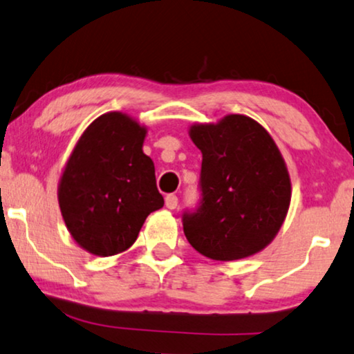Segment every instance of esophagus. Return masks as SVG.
<instances>
[{"mask_svg": "<svg viewBox=\"0 0 354 354\" xmlns=\"http://www.w3.org/2000/svg\"><path fill=\"white\" fill-rule=\"evenodd\" d=\"M165 205H167V208H170V210H175V208L178 207V197L175 196V194H168V196L165 197Z\"/></svg>", "mask_w": 354, "mask_h": 354, "instance_id": "obj_1", "label": "esophagus"}]
</instances>
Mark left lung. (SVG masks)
Masks as SVG:
<instances>
[{
    "instance_id": "obj_1",
    "label": "left lung",
    "mask_w": 354,
    "mask_h": 354,
    "mask_svg": "<svg viewBox=\"0 0 354 354\" xmlns=\"http://www.w3.org/2000/svg\"><path fill=\"white\" fill-rule=\"evenodd\" d=\"M202 152L201 202L183 213V229L198 253L232 261L274 239L290 205V178L270 133L245 115L191 127Z\"/></svg>"
}]
</instances>
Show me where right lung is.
<instances>
[{"label": "right lung", "instance_id": "add662e5", "mask_svg": "<svg viewBox=\"0 0 354 354\" xmlns=\"http://www.w3.org/2000/svg\"><path fill=\"white\" fill-rule=\"evenodd\" d=\"M146 128L125 113L96 118L68 158L59 207L80 247L97 257L125 252L149 213L163 207L156 168L142 152Z\"/></svg>", "mask_w": 354, "mask_h": 354}]
</instances>
